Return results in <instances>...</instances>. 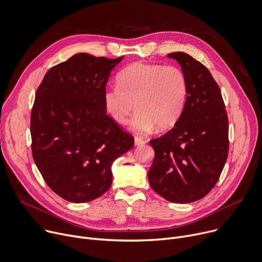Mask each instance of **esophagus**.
Here are the masks:
<instances>
[{"label":"esophagus","mask_w":262,"mask_h":262,"mask_svg":"<svg viewBox=\"0 0 262 262\" xmlns=\"http://www.w3.org/2000/svg\"><path fill=\"white\" fill-rule=\"evenodd\" d=\"M146 143V140H144V139H142L141 137H135V145H137V146H139V145H143V144H145Z\"/></svg>","instance_id":"obj_1"}]
</instances>
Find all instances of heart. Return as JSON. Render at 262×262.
I'll use <instances>...</instances> for the list:
<instances>
[{
    "mask_svg": "<svg viewBox=\"0 0 262 262\" xmlns=\"http://www.w3.org/2000/svg\"><path fill=\"white\" fill-rule=\"evenodd\" d=\"M188 96V80L176 66L135 62L118 75V84L104 90L107 114L119 124L127 122L135 107L132 128L145 134L171 127L181 117Z\"/></svg>",
    "mask_w": 262,
    "mask_h": 262,
    "instance_id": "b5f03b06",
    "label": "heart"
}]
</instances>
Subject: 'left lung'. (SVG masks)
I'll return each instance as SVG.
<instances>
[{"mask_svg": "<svg viewBox=\"0 0 262 262\" xmlns=\"http://www.w3.org/2000/svg\"><path fill=\"white\" fill-rule=\"evenodd\" d=\"M167 56L182 66L188 96L174 127L149 141L155 159L148 181L165 200L185 204L203 199L217 183L229 152V121L210 71L187 53Z\"/></svg>", "mask_w": 262, "mask_h": 262, "instance_id": "left-lung-1", "label": "left lung"}]
</instances>
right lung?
Returning <instances> with one entry per match:
<instances>
[{"instance_id": "obj_1", "label": "right lung", "mask_w": 262, "mask_h": 262, "mask_svg": "<svg viewBox=\"0 0 262 262\" xmlns=\"http://www.w3.org/2000/svg\"><path fill=\"white\" fill-rule=\"evenodd\" d=\"M78 53L52 67L37 88L31 111V149L53 192L90 202L110 189L115 159L134 137L106 114L103 93L111 71L123 59Z\"/></svg>"}]
</instances>
